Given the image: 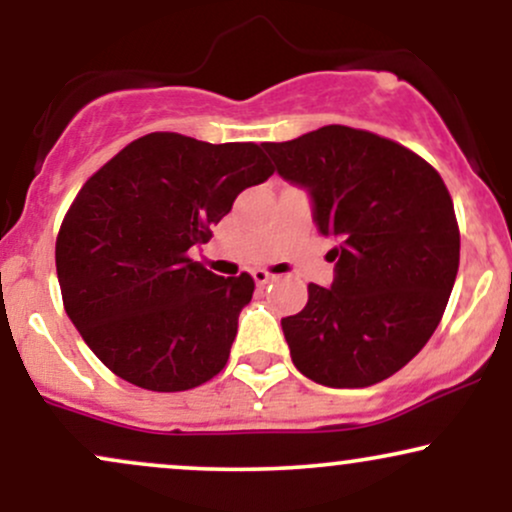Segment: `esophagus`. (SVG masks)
<instances>
[{
    "label": "esophagus",
    "mask_w": 512,
    "mask_h": 512,
    "mask_svg": "<svg viewBox=\"0 0 512 512\" xmlns=\"http://www.w3.org/2000/svg\"><path fill=\"white\" fill-rule=\"evenodd\" d=\"M252 276H255V284L257 286H267L269 281H274V274H269L267 269H255V272H252Z\"/></svg>",
    "instance_id": "1"
}]
</instances>
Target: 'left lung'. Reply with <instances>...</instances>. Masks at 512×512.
<instances>
[{"mask_svg": "<svg viewBox=\"0 0 512 512\" xmlns=\"http://www.w3.org/2000/svg\"><path fill=\"white\" fill-rule=\"evenodd\" d=\"M281 178L308 187L330 250L332 289L308 284L281 320L293 366L327 387H368L424 349L460 267V228L443 178L407 146L327 125L262 144Z\"/></svg>", "mask_w": 512, "mask_h": 512, "instance_id": "1", "label": "left lung"}]
</instances>
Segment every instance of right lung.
Listing matches in <instances>:
<instances>
[{"label": "right lung", "mask_w": 512, "mask_h": 512, "mask_svg": "<svg viewBox=\"0 0 512 512\" xmlns=\"http://www.w3.org/2000/svg\"><path fill=\"white\" fill-rule=\"evenodd\" d=\"M272 173L260 144L151 132L84 182L57 233V279L69 320L115 375L182 392L221 373L255 281L187 252Z\"/></svg>", "instance_id": "add662e5"}]
</instances>
